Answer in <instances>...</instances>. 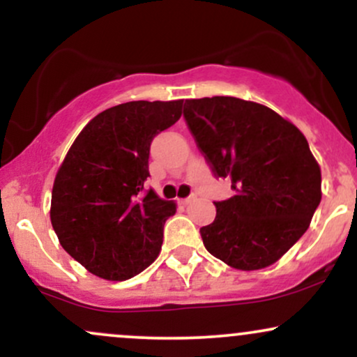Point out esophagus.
<instances>
[{"label": "esophagus", "mask_w": 357, "mask_h": 357, "mask_svg": "<svg viewBox=\"0 0 357 357\" xmlns=\"http://www.w3.org/2000/svg\"><path fill=\"white\" fill-rule=\"evenodd\" d=\"M195 198H196V196H195V195L188 196V198H184V199H181V204H184V206H186V204H190L191 202H195Z\"/></svg>", "instance_id": "esophagus-1"}]
</instances>
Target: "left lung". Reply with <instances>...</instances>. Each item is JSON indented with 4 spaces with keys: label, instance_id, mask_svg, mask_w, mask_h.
Wrapping results in <instances>:
<instances>
[{
    "label": "left lung",
    "instance_id": "left-lung-1",
    "mask_svg": "<svg viewBox=\"0 0 357 357\" xmlns=\"http://www.w3.org/2000/svg\"><path fill=\"white\" fill-rule=\"evenodd\" d=\"M184 119L213 173L235 190L199 230L204 247L245 272L275 264L307 231L322 198L305 136L275 110L236 97L186 100Z\"/></svg>",
    "mask_w": 357,
    "mask_h": 357
}]
</instances>
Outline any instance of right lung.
Here are the masks:
<instances>
[{"instance_id":"right-lung-1","label":"right lung","mask_w":357,"mask_h":357,"mask_svg":"<svg viewBox=\"0 0 357 357\" xmlns=\"http://www.w3.org/2000/svg\"><path fill=\"white\" fill-rule=\"evenodd\" d=\"M183 100H134L96 116L56 171L50 220L60 245L93 275L121 282L158 258L176 203L153 190V139L181 117Z\"/></svg>"}]
</instances>
